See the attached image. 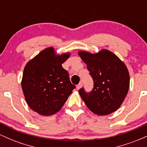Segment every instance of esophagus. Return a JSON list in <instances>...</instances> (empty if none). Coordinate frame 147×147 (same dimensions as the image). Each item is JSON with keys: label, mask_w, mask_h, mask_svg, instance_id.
Instances as JSON below:
<instances>
[{"label": "esophagus", "mask_w": 147, "mask_h": 147, "mask_svg": "<svg viewBox=\"0 0 147 147\" xmlns=\"http://www.w3.org/2000/svg\"><path fill=\"white\" fill-rule=\"evenodd\" d=\"M82 82H79V84H78V85H77V89L81 88H82Z\"/></svg>", "instance_id": "esophagus-1"}]
</instances>
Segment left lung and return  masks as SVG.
I'll use <instances>...</instances> for the list:
<instances>
[{
    "label": "left lung",
    "instance_id": "obj_1",
    "mask_svg": "<svg viewBox=\"0 0 147 147\" xmlns=\"http://www.w3.org/2000/svg\"><path fill=\"white\" fill-rule=\"evenodd\" d=\"M79 55L87 65L94 86L90 92L79 89L87 107L95 114L106 115L117 110L129 88V73L123 62L107 50L91 54L79 51Z\"/></svg>",
    "mask_w": 147,
    "mask_h": 147
}]
</instances>
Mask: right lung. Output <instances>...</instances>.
Instances as JSON below:
<instances>
[{"mask_svg":"<svg viewBox=\"0 0 147 147\" xmlns=\"http://www.w3.org/2000/svg\"><path fill=\"white\" fill-rule=\"evenodd\" d=\"M70 53L57 55L53 48H45L25 65L21 86L27 104L41 115L55 114L76 86L61 64Z\"/></svg>","mask_w":147,"mask_h":147,"instance_id":"obj_1","label":"right lung"}]
</instances>
